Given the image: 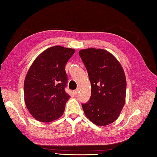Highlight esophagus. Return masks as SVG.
Instances as JSON below:
<instances>
[{"label": "esophagus", "mask_w": 157, "mask_h": 157, "mask_svg": "<svg viewBox=\"0 0 157 157\" xmlns=\"http://www.w3.org/2000/svg\"><path fill=\"white\" fill-rule=\"evenodd\" d=\"M78 90L77 89V90H73V94H74L75 95H77V94H78Z\"/></svg>", "instance_id": "esophagus-1"}]
</instances>
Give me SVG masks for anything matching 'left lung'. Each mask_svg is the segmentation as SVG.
I'll return each instance as SVG.
<instances>
[{"label":"left lung","mask_w":157,"mask_h":157,"mask_svg":"<svg viewBox=\"0 0 157 157\" xmlns=\"http://www.w3.org/2000/svg\"><path fill=\"white\" fill-rule=\"evenodd\" d=\"M79 55L92 87L90 98L82 104L85 115L97 125L111 124L118 118L125 101L126 79L122 67L103 49H84Z\"/></svg>","instance_id":"1"}]
</instances>
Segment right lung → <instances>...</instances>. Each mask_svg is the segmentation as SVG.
<instances>
[{
    "label": "right lung",
    "mask_w": 157,
    "mask_h": 157,
    "mask_svg": "<svg viewBox=\"0 0 157 157\" xmlns=\"http://www.w3.org/2000/svg\"><path fill=\"white\" fill-rule=\"evenodd\" d=\"M75 50L55 46L42 52L29 69L24 82V100L30 114L42 122H51L64 112L70 96L65 65Z\"/></svg>",
    "instance_id": "obj_1"
}]
</instances>
